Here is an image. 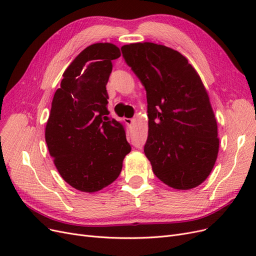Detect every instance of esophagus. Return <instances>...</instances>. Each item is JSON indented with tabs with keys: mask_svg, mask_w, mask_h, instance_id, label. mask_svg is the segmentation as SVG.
I'll return each mask as SVG.
<instances>
[{
	"mask_svg": "<svg viewBox=\"0 0 256 256\" xmlns=\"http://www.w3.org/2000/svg\"><path fill=\"white\" fill-rule=\"evenodd\" d=\"M124 120H125V122L127 124V125H131V124L134 122V120H132V118H125Z\"/></svg>",
	"mask_w": 256,
	"mask_h": 256,
	"instance_id": "34e87169",
	"label": "esophagus"
}]
</instances>
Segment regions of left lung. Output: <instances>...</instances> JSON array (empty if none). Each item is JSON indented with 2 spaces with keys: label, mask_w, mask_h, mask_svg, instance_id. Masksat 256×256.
Instances as JSON below:
<instances>
[{
  "label": "left lung",
  "mask_w": 256,
  "mask_h": 256,
  "mask_svg": "<svg viewBox=\"0 0 256 256\" xmlns=\"http://www.w3.org/2000/svg\"><path fill=\"white\" fill-rule=\"evenodd\" d=\"M122 53L146 90L144 152L154 174L175 189L196 187L210 174L219 150L218 127L200 76L166 46L130 44Z\"/></svg>",
  "instance_id": "1"
}]
</instances>
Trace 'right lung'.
<instances>
[{
  "mask_svg": "<svg viewBox=\"0 0 256 256\" xmlns=\"http://www.w3.org/2000/svg\"><path fill=\"white\" fill-rule=\"evenodd\" d=\"M120 56L109 42L85 48L65 70L52 100L46 143L60 176L83 192L112 184L131 150L125 129L106 109V85L112 60Z\"/></svg>",
  "mask_w": 256,
  "mask_h": 256,
  "instance_id": "add662e5",
  "label": "right lung"
}]
</instances>
